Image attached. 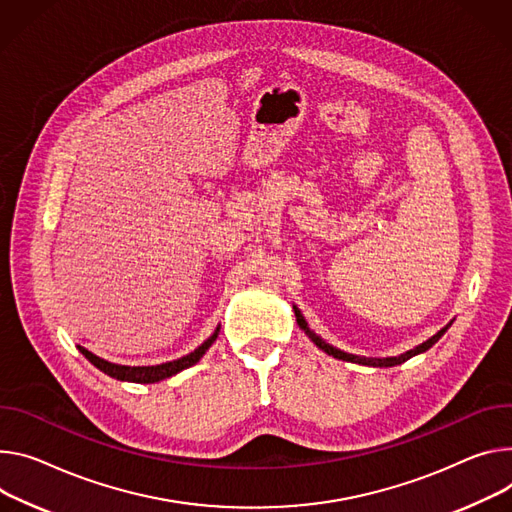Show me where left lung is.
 Wrapping results in <instances>:
<instances>
[{"label": "left lung", "instance_id": "left-lung-1", "mask_svg": "<svg viewBox=\"0 0 512 512\" xmlns=\"http://www.w3.org/2000/svg\"><path fill=\"white\" fill-rule=\"evenodd\" d=\"M294 312H296V320H298V324H300V329L310 337V341L318 347V349H322L324 353H329V355H333V357H337V359H343V361H353V363H361V365H374V367H392V365H400V363H404V361H408L410 357H414V355H418V353H425V351H429L443 335H445V331L451 327V322L447 324V327H443L437 335H433L431 339H427L425 343H421L418 347H414V349H410V351H406V353H402V355H398V357H386V359H374V357H357V355H351V353H345V351H341V349H337V347H333V345H329L327 341H322L318 335H314L310 329H308V322L304 320V316H302V312L294 306Z\"/></svg>", "mask_w": 512, "mask_h": 512}]
</instances>
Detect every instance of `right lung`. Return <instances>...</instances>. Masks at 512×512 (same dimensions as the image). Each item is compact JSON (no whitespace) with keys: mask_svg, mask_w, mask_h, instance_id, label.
Instances as JSON below:
<instances>
[{"mask_svg":"<svg viewBox=\"0 0 512 512\" xmlns=\"http://www.w3.org/2000/svg\"><path fill=\"white\" fill-rule=\"evenodd\" d=\"M218 331L220 327H216V331L212 333V337H208L198 349H194L192 353L183 355L175 361H167V363H161V365H138V367H130V365H118V363H112V361H106L98 355H94L91 351H87L85 347L77 345V349L85 355L87 361L94 363L100 371H104V374H108L110 378H116L120 382H136V384H155V382H161V380H167L175 374H179V371L188 369L192 365H196L204 353L210 349V345L216 341L218 337Z\"/></svg>","mask_w":512,"mask_h":512,"instance_id":"add662e5","label":"right lung"}]
</instances>
